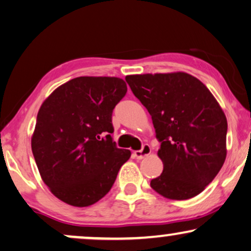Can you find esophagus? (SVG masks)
<instances>
[{
	"instance_id": "34e87169",
	"label": "esophagus",
	"mask_w": 251,
	"mask_h": 251,
	"mask_svg": "<svg viewBox=\"0 0 251 251\" xmlns=\"http://www.w3.org/2000/svg\"><path fill=\"white\" fill-rule=\"evenodd\" d=\"M150 152H151V149H150L149 145H145L142 147L141 150H136V151L133 152V156H134L135 158H138V159H142L143 157L148 156Z\"/></svg>"
}]
</instances>
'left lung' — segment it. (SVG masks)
Masks as SVG:
<instances>
[{
    "instance_id": "left-lung-1",
    "label": "left lung",
    "mask_w": 251,
    "mask_h": 251,
    "mask_svg": "<svg viewBox=\"0 0 251 251\" xmlns=\"http://www.w3.org/2000/svg\"><path fill=\"white\" fill-rule=\"evenodd\" d=\"M146 106L160 142L162 175L150 181L170 200L199 195L215 179L226 158L227 120L205 85L185 72L134 75L125 78Z\"/></svg>"
}]
</instances>
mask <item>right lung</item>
Instances as JSON below:
<instances>
[{"instance_id":"1","label":"right lung","mask_w":251,"mask_h":251,"mask_svg":"<svg viewBox=\"0 0 251 251\" xmlns=\"http://www.w3.org/2000/svg\"><path fill=\"white\" fill-rule=\"evenodd\" d=\"M127 92L115 76H79L42 103L32 151L43 182L56 198L88 206L111 189L131 151L112 140V111Z\"/></svg>"}]
</instances>
